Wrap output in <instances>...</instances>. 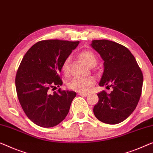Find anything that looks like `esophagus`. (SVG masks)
Returning <instances> with one entry per match:
<instances>
[{
    "label": "esophagus",
    "mask_w": 153,
    "mask_h": 153,
    "mask_svg": "<svg viewBox=\"0 0 153 153\" xmlns=\"http://www.w3.org/2000/svg\"><path fill=\"white\" fill-rule=\"evenodd\" d=\"M79 94L80 95V96H83V97H87L89 95V94H88V93H81V92L79 93Z\"/></svg>",
    "instance_id": "obj_1"
}]
</instances>
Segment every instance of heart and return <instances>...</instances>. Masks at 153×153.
<instances>
[{
  "label": "heart",
  "instance_id": "heart-1",
  "mask_svg": "<svg viewBox=\"0 0 153 153\" xmlns=\"http://www.w3.org/2000/svg\"><path fill=\"white\" fill-rule=\"evenodd\" d=\"M80 58L86 65L90 68L94 67L97 65V59L96 55L90 50H84L79 54ZM70 58L68 57L62 64L61 70L65 75L70 72ZM95 83V79L93 77L86 78H74L69 81L68 84L69 89L78 92H86Z\"/></svg>",
  "mask_w": 153,
  "mask_h": 153
}]
</instances>
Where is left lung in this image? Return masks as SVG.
Returning <instances> with one entry per match:
<instances>
[{"instance_id": "1", "label": "left lung", "mask_w": 153, "mask_h": 153, "mask_svg": "<svg viewBox=\"0 0 153 153\" xmlns=\"http://www.w3.org/2000/svg\"><path fill=\"white\" fill-rule=\"evenodd\" d=\"M91 46L104 61L99 85L112 88L97 94L99 101L93 108L95 117L108 124L122 122L132 113L140 99L143 74L130 50L108 40H94Z\"/></svg>"}]
</instances>
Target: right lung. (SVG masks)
I'll return each instance as SVG.
<instances>
[{"mask_svg": "<svg viewBox=\"0 0 153 153\" xmlns=\"http://www.w3.org/2000/svg\"><path fill=\"white\" fill-rule=\"evenodd\" d=\"M79 43L41 41L32 45L22 59L15 79L18 99L27 117L37 126L54 127L68 114L76 92L59 88V93L50 94L49 90L63 84L62 64Z\"/></svg>", "mask_w": 153, "mask_h": 153, "instance_id": "1", "label": "right lung"}]
</instances>
